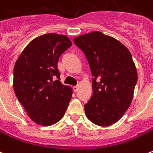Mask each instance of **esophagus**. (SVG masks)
Returning <instances> with one entry per match:
<instances>
[{
    "mask_svg": "<svg viewBox=\"0 0 153 153\" xmlns=\"http://www.w3.org/2000/svg\"><path fill=\"white\" fill-rule=\"evenodd\" d=\"M78 89H79V87H78V86H74L73 87V90L74 91V92H77V91H78Z\"/></svg>",
    "mask_w": 153,
    "mask_h": 153,
    "instance_id": "obj_1",
    "label": "esophagus"
}]
</instances>
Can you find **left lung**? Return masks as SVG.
Segmentation results:
<instances>
[{
    "label": "left lung",
    "instance_id": "1",
    "mask_svg": "<svg viewBox=\"0 0 153 153\" xmlns=\"http://www.w3.org/2000/svg\"><path fill=\"white\" fill-rule=\"evenodd\" d=\"M74 42L85 55L93 75V95L84 105L87 117L100 126L112 125L128 108L138 80L131 53L101 32L77 37Z\"/></svg>",
    "mask_w": 153,
    "mask_h": 153
}]
</instances>
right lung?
<instances>
[{"label": "right lung", "mask_w": 153, "mask_h": 153, "mask_svg": "<svg viewBox=\"0 0 153 153\" xmlns=\"http://www.w3.org/2000/svg\"><path fill=\"white\" fill-rule=\"evenodd\" d=\"M71 45L66 36L42 35L28 43L15 63V95L28 116L38 125L56 123L69 106L72 88L60 83L57 64Z\"/></svg>", "instance_id": "right-lung-1"}]
</instances>
